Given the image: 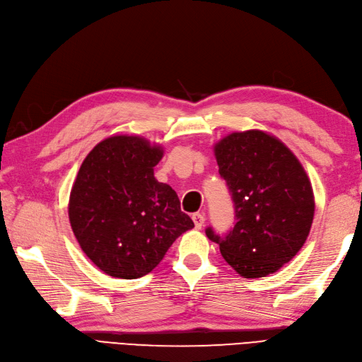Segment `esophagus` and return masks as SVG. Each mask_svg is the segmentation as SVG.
<instances>
[{
  "mask_svg": "<svg viewBox=\"0 0 362 362\" xmlns=\"http://www.w3.org/2000/svg\"><path fill=\"white\" fill-rule=\"evenodd\" d=\"M192 220H194V225H196V228L202 229L203 223H205V216L200 214V212H197V214L192 216Z\"/></svg>",
  "mask_w": 362,
  "mask_h": 362,
  "instance_id": "obj_1",
  "label": "esophagus"
}]
</instances>
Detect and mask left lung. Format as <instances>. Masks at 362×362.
I'll return each mask as SVG.
<instances>
[{
    "label": "left lung",
    "instance_id": "1",
    "mask_svg": "<svg viewBox=\"0 0 362 362\" xmlns=\"http://www.w3.org/2000/svg\"><path fill=\"white\" fill-rule=\"evenodd\" d=\"M216 157L235 221L225 234L208 226V238L245 278L276 272L309 235L315 203L308 175L289 148L258 129L229 134Z\"/></svg>",
    "mask_w": 362,
    "mask_h": 362
}]
</instances>
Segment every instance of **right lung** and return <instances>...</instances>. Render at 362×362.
I'll return each mask as SVG.
<instances>
[{
	"mask_svg": "<svg viewBox=\"0 0 362 362\" xmlns=\"http://www.w3.org/2000/svg\"><path fill=\"white\" fill-rule=\"evenodd\" d=\"M162 154L141 137L115 136L81 165L70 194V223L82 251L107 275H146L175 238L194 228L175 191L154 177Z\"/></svg>",
	"mask_w": 362,
	"mask_h": 362,
	"instance_id": "obj_1",
	"label": "right lung"
}]
</instances>
